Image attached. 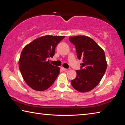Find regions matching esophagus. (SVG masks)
<instances>
[{"mask_svg": "<svg viewBox=\"0 0 125 125\" xmlns=\"http://www.w3.org/2000/svg\"><path fill=\"white\" fill-rule=\"evenodd\" d=\"M61 68L62 69V71H67V69H66V68H64V67H61Z\"/></svg>", "mask_w": 125, "mask_h": 125, "instance_id": "esophagus-1", "label": "esophagus"}]
</instances>
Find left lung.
<instances>
[{
  "label": "left lung",
  "mask_w": 125,
  "mask_h": 125,
  "mask_svg": "<svg viewBox=\"0 0 125 125\" xmlns=\"http://www.w3.org/2000/svg\"><path fill=\"white\" fill-rule=\"evenodd\" d=\"M75 46L77 57L82 60L77 77L71 81L73 87L79 92H88L100 83L107 68L104 50L92 39L85 36L69 37Z\"/></svg>",
  "instance_id": "1"
}]
</instances>
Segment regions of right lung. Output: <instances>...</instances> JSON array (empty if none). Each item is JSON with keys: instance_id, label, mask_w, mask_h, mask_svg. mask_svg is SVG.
Wrapping results in <instances>:
<instances>
[{"instance_id": "add662e5", "label": "right lung", "mask_w": 125, "mask_h": 125, "mask_svg": "<svg viewBox=\"0 0 125 125\" xmlns=\"http://www.w3.org/2000/svg\"><path fill=\"white\" fill-rule=\"evenodd\" d=\"M64 36L46 35L26 45L21 53L19 69L26 84L37 91L47 89L56 80L60 68L47 59L54 55L55 48Z\"/></svg>"}]
</instances>
